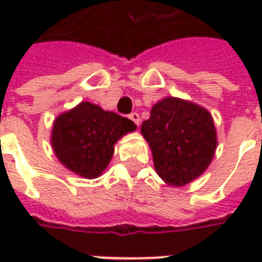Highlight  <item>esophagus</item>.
Listing matches in <instances>:
<instances>
[{
	"mask_svg": "<svg viewBox=\"0 0 262 262\" xmlns=\"http://www.w3.org/2000/svg\"><path fill=\"white\" fill-rule=\"evenodd\" d=\"M129 119L133 120V122H135L137 126L140 125V116H139V114H137V112H133V114L129 115Z\"/></svg>",
	"mask_w": 262,
	"mask_h": 262,
	"instance_id": "1",
	"label": "esophagus"
}]
</instances>
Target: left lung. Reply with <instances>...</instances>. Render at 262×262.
I'll return each instance as SVG.
<instances>
[{"label": "left lung", "mask_w": 262, "mask_h": 262, "mask_svg": "<svg viewBox=\"0 0 262 262\" xmlns=\"http://www.w3.org/2000/svg\"><path fill=\"white\" fill-rule=\"evenodd\" d=\"M154 168L171 187H184L206 171L217 147L213 118L198 103L165 97L142 123Z\"/></svg>", "instance_id": "1"}]
</instances>
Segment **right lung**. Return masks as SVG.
I'll return each instance as SVG.
<instances>
[{"label": "right lung", "mask_w": 262, "mask_h": 262, "mask_svg": "<svg viewBox=\"0 0 262 262\" xmlns=\"http://www.w3.org/2000/svg\"><path fill=\"white\" fill-rule=\"evenodd\" d=\"M135 130L130 119L82 101L54 119L50 143L67 170L94 180L109 165L116 142Z\"/></svg>", "instance_id": "obj_1"}]
</instances>
